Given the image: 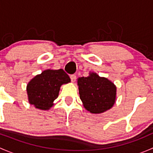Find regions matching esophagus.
Here are the masks:
<instances>
[{
    "instance_id": "obj_1",
    "label": "esophagus",
    "mask_w": 153,
    "mask_h": 153,
    "mask_svg": "<svg viewBox=\"0 0 153 153\" xmlns=\"http://www.w3.org/2000/svg\"><path fill=\"white\" fill-rule=\"evenodd\" d=\"M70 78H71V81H72V82H75V80H76V78H77V77L75 75H71Z\"/></svg>"
}]
</instances>
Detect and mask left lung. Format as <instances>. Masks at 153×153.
<instances>
[{
  "label": "left lung",
  "mask_w": 153,
  "mask_h": 153,
  "mask_svg": "<svg viewBox=\"0 0 153 153\" xmlns=\"http://www.w3.org/2000/svg\"><path fill=\"white\" fill-rule=\"evenodd\" d=\"M80 98L84 108L91 113L100 114L109 110L116 100V86L95 72L77 80Z\"/></svg>",
  "instance_id": "left-lung-1"
}]
</instances>
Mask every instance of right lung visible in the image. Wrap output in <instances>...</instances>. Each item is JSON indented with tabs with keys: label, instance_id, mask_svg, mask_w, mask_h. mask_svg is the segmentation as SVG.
<instances>
[{
	"label": "right lung",
	"instance_id": "obj_1",
	"mask_svg": "<svg viewBox=\"0 0 153 153\" xmlns=\"http://www.w3.org/2000/svg\"><path fill=\"white\" fill-rule=\"evenodd\" d=\"M70 81L69 75L62 69L43 71L27 84L29 103L37 109L49 110L58 98L61 85Z\"/></svg>",
	"mask_w": 153,
	"mask_h": 153
}]
</instances>
